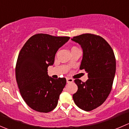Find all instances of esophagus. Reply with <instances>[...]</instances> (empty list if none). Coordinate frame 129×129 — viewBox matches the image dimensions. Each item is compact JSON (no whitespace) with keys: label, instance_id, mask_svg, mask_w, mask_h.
<instances>
[{"label":"esophagus","instance_id":"esophagus-1","mask_svg":"<svg viewBox=\"0 0 129 129\" xmlns=\"http://www.w3.org/2000/svg\"><path fill=\"white\" fill-rule=\"evenodd\" d=\"M66 80H67V83H72L73 82V81H74V80H73L72 79L69 77L66 78Z\"/></svg>","mask_w":129,"mask_h":129}]
</instances>
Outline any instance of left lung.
Listing matches in <instances>:
<instances>
[{
	"instance_id": "left-lung-1",
	"label": "left lung",
	"mask_w": 129,
	"mask_h": 129,
	"mask_svg": "<svg viewBox=\"0 0 129 129\" xmlns=\"http://www.w3.org/2000/svg\"><path fill=\"white\" fill-rule=\"evenodd\" d=\"M83 50L80 69L88 74V80L83 82L74 80L78 87L73 95L74 102L80 109L90 111L101 105L109 96L116 71L114 51L104 39L91 34L74 37Z\"/></svg>"
}]
</instances>
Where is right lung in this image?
Segmentation results:
<instances>
[{
    "instance_id": "right-lung-1",
    "label": "right lung",
    "mask_w": 129,
    "mask_h": 129,
    "mask_svg": "<svg viewBox=\"0 0 129 129\" xmlns=\"http://www.w3.org/2000/svg\"><path fill=\"white\" fill-rule=\"evenodd\" d=\"M69 39L38 34L20 50L15 67L16 80L23 99L36 111L49 112L58 104L66 79L49 77L47 68L54 64L57 50Z\"/></svg>"
}]
</instances>
